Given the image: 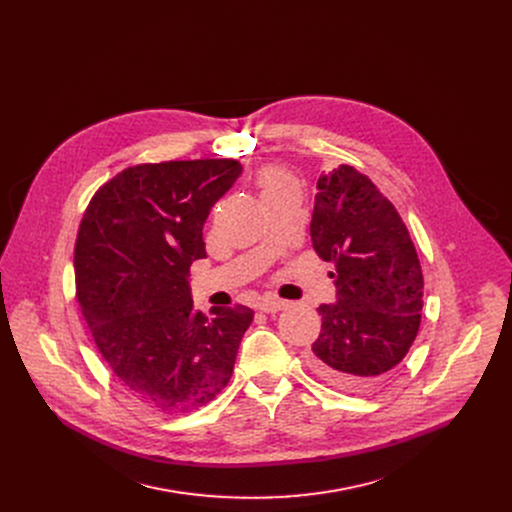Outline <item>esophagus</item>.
Wrapping results in <instances>:
<instances>
[{"label": "esophagus", "mask_w": 512, "mask_h": 512, "mask_svg": "<svg viewBox=\"0 0 512 512\" xmlns=\"http://www.w3.org/2000/svg\"><path fill=\"white\" fill-rule=\"evenodd\" d=\"M286 306H288V302H284V300H275V298H263V300L257 304V308H259L261 312H267V314L280 312V310H284Z\"/></svg>", "instance_id": "1"}]
</instances>
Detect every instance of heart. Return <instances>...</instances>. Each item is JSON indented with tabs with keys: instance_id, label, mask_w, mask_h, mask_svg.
<instances>
[{
	"instance_id": "heart-1",
	"label": "heart",
	"mask_w": 512,
	"mask_h": 512,
	"mask_svg": "<svg viewBox=\"0 0 512 512\" xmlns=\"http://www.w3.org/2000/svg\"><path fill=\"white\" fill-rule=\"evenodd\" d=\"M257 185H259V190H261V194L265 198L269 194H275V192L290 188V185H296V181H294V177L286 169L277 167V165H267V167H263L259 171Z\"/></svg>"
}]
</instances>
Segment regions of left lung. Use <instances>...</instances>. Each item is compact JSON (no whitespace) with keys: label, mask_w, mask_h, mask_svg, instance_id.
I'll return each mask as SVG.
<instances>
[{"label":"left lung","mask_w":512,"mask_h":512,"mask_svg":"<svg viewBox=\"0 0 512 512\" xmlns=\"http://www.w3.org/2000/svg\"><path fill=\"white\" fill-rule=\"evenodd\" d=\"M310 237L333 263L337 302L320 304L308 367L345 392L378 386L412 347L423 310V269L394 204L365 173L341 165L316 183Z\"/></svg>","instance_id":"8db88e82"}]
</instances>
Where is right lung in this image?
Segmentation results:
<instances>
[{
  "label": "right lung",
  "mask_w": 512,
  "mask_h": 512,
  "mask_svg": "<svg viewBox=\"0 0 512 512\" xmlns=\"http://www.w3.org/2000/svg\"><path fill=\"white\" fill-rule=\"evenodd\" d=\"M241 173L235 159L138 163L89 200L75 241V296L120 384L175 414L212 402L230 382L253 310L204 316L190 265L206 257L210 208Z\"/></svg>",
  "instance_id": "1"
}]
</instances>
